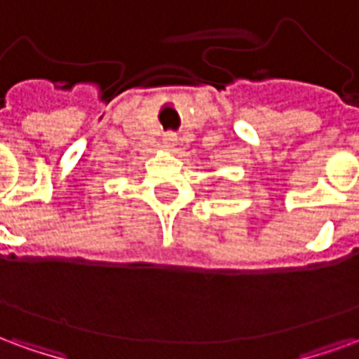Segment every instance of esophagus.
<instances>
[{
    "label": "esophagus",
    "instance_id": "esophagus-1",
    "mask_svg": "<svg viewBox=\"0 0 359 359\" xmlns=\"http://www.w3.org/2000/svg\"><path fill=\"white\" fill-rule=\"evenodd\" d=\"M179 142H180V138L179 136H177V134L175 133H167L163 136V144L165 146H167V148L169 149H175L177 148V146H179Z\"/></svg>",
    "mask_w": 359,
    "mask_h": 359
}]
</instances>
